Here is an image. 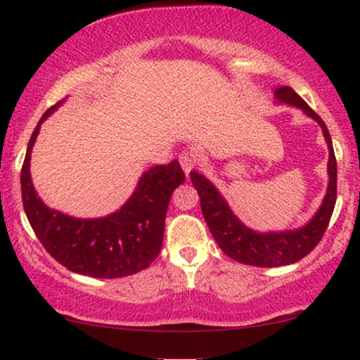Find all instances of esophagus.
Here are the masks:
<instances>
[{
  "label": "esophagus",
  "instance_id": "esophagus-1",
  "mask_svg": "<svg viewBox=\"0 0 360 360\" xmlns=\"http://www.w3.org/2000/svg\"><path fill=\"white\" fill-rule=\"evenodd\" d=\"M179 159H180V165H181V169H184L185 175L188 176L190 172L193 170L195 165H196V155L193 154V152L185 150V152H181Z\"/></svg>",
  "mask_w": 360,
  "mask_h": 360
}]
</instances>
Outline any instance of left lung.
<instances>
[{
	"label": "left lung",
	"mask_w": 360,
	"mask_h": 360,
	"mask_svg": "<svg viewBox=\"0 0 360 360\" xmlns=\"http://www.w3.org/2000/svg\"><path fill=\"white\" fill-rule=\"evenodd\" d=\"M274 96L275 103H278V105L298 108L308 117L316 121L328 144V190L321 201V206L307 224L295 229L267 231V233L250 229L234 214L224 196L203 174H198L195 170L190 172L191 184L195 185L200 195V205L205 221L221 250L236 262L255 265V267H278V265L295 264L311 252L321 240L329 219H331L334 205H336L338 164L326 124L290 86L275 88Z\"/></svg>",
	"instance_id": "left-lung-1"
}]
</instances>
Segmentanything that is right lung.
I'll use <instances>...</instances> for the list:
<instances>
[{
  "mask_svg": "<svg viewBox=\"0 0 360 360\" xmlns=\"http://www.w3.org/2000/svg\"><path fill=\"white\" fill-rule=\"evenodd\" d=\"M63 101L44 112L27 144L21 191L29 224L47 252L72 272L95 278H120L141 272L160 252L167 208L174 190L185 181L184 170L179 160L150 167L141 175L129 200L103 218H75L49 208L32 185L31 154L41 124Z\"/></svg>",
  "mask_w": 360,
  "mask_h": 360,
  "instance_id": "right-lung-1",
  "label": "right lung"
}]
</instances>
